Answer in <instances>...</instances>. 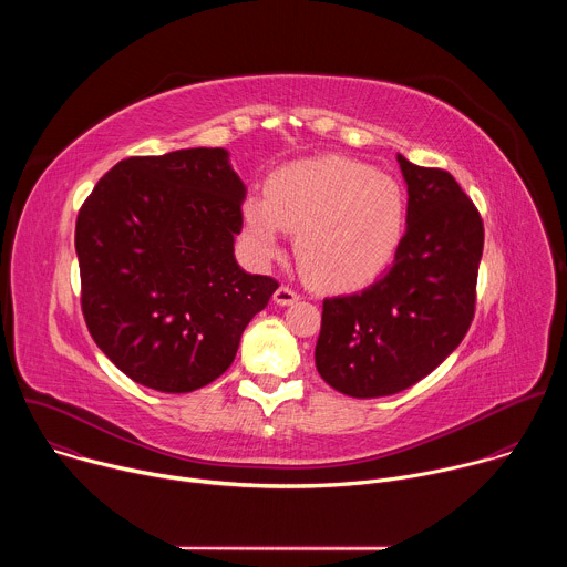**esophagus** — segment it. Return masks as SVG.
Here are the masks:
<instances>
[{
	"mask_svg": "<svg viewBox=\"0 0 567 567\" xmlns=\"http://www.w3.org/2000/svg\"><path fill=\"white\" fill-rule=\"evenodd\" d=\"M298 298H300V296H298L291 287H278L276 293H274V300H276V305H280V307L293 305V302H298Z\"/></svg>",
	"mask_w": 567,
	"mask_h": 567,
	"instance_id": "obj_1",
	"label": "esophagus"
}]
</instances>
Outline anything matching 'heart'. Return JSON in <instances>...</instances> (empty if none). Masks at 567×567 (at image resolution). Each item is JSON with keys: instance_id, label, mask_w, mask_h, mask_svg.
Returning a JSON list of instances; mask_svg holds the SVG:
<instances>
[{"instance_id": "obj_1", "label": "heart", "mask_w": 567, "mask_h": 567, "mask_svg": "<svg viewBox=\"0 0 567 567\" xmlns=\"http://www.w3.org/2000/svg\"><path fill=\"white\" fill-rule=\"evenodd\" d=\"M241 221L258 258H274L285 230H296L305 276L326 289H352L394 258L406 228V195L361 161L318 156L274 173L267 197L245 199Z\"/></svg>"}]
</instances>
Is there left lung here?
<instances>
[{
	"instance_id": "obj_1",
	"label": "left lung",
	"mask_w": 567,
	"mask_h": 567,
	"mask_svg": "<svg viewBox=\"0 0 567 567\" xmlns=\"http://www.w3.org/2000/svg\"><path fill=\"white\" fill-rule=\"evenodd\" d=\"M409 186L406 233L368 289L322 300L316 370L334 390L388 396L431 374L464 339L484 247L477 208L437 168L396 154Z\"/></svg>"
}]
</instances>
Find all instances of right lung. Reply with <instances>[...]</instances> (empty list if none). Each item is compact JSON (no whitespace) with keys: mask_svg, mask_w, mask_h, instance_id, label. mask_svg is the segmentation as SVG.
<instances>
[{"mask_svg":"<svg viewBox=\"0 0 567 567\" xmlns=\"http://www.w3.org/2000/svg\"><path fill=\"white\" fill-rule=\"evenodd\" d=\"M245 195L224 147H188L121 161L80 208L85 322L132 381L158 392L215 381L278 289L235 260Z\"/></svg>","mask_w":567,"mask_h":567,"instance_id":"right-lung-1","label":"right lung"}]
</instances>
